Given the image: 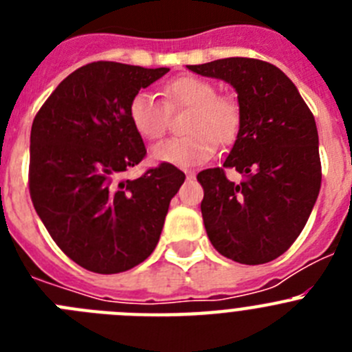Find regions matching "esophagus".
<instances>
[{"instance_id":"obj_1","label":"esophagus","mask_w":352,"mask_h":352,"mask_svg":"<svg viewBox=\"0 0 352 352\" xmlns=\"http://www.w3.org/2000/svg\"><path fill=\"white\" fill-rule=\"evenodd\" d=\"M195 178V173H190V170H188V173H186V179H194Z\"/></svg>"}]
</instances>
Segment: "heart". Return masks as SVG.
I'll return each instance as SVG.
<instances>
[{
  "label": "heart",
  "instance_id": "1",
  "mask_svg": "<svg viewBox=\"0 0 352 352\" xmlns=\"http://www.w3.org/2000/svg\"><path fill=\"white\" fill-rule=\"evenodd\" d=\"M164 100L169 111L190 109L182 139H169L155 146L153 160L178 167L201 166L217 153V142L229 144L241 123L239 107L229 96H220L214 84L203 77L183 76L164 86ZM129 120L139 138L158 141L167 132V109L153 93L139 91L129 104Z\"/></svg>",
  "mask_w": 352,
  "mask_h": 352
}]
</instances>
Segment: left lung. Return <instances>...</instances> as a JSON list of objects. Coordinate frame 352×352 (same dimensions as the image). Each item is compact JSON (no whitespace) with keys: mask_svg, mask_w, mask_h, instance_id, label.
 <instances>
[{"mask_svg":"<svg viewBox=\"0 0 352 352\" xmlns=\"http://www.w3.org/2000/svg\"><path fill=\"white\" fill-rule=\"evenodd\" d=\"M186 68L231 84L241 114L223 167L243 174V182H229L222 167L197 174L208 238L227 259L270 263L303 231L321 188L314 114L292 80L266 61L226 58Z\"/></svg>","mask_w":352,"mask_h":352,"instance_id":"left-lung-1","label":"left lung"}]
</instances>
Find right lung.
<instances>
[{
    "label": "right lung",
    "instance_id": "1",
    "mask_svg": "<svg viewBox=\"0 0 352 352\" xmlns=\"http://www.w3.org/2000/svg\"><path fill=\"white\" fill-rule=\"evenodd\" d=\"M169 68L95 61L72 72L33 120L30 195L56 245L82 268L121 273L151 256L185 174L170 164L138 179L146 157L129 120L139 89Z\"/></svg>",
    "mask_w": 352,
    "mask_h": 352
}]
</instances>
